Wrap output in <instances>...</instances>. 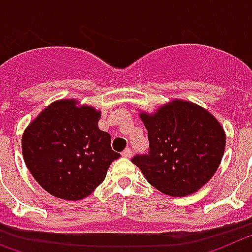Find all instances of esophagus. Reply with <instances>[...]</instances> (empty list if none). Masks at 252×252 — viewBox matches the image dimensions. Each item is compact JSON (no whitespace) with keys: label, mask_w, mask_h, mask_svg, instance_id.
I'll return each instance as SVG.
<instances>
[{"label":"esophagus","mask_w":252,"mask_h":252,"mask_svg":"<svg viewBox=\"0 0 252 252\" xmlns=\"http://www.w3.org/2000/svg\"><path fill=\"white\" fill-rule=\"evenodd\" d=\"M122 156L123 157H126V158H129V157L132 156V150L130 148H126V150L122 152Z\"/></svg>","instance_id":"obj_1"}]
</instances>
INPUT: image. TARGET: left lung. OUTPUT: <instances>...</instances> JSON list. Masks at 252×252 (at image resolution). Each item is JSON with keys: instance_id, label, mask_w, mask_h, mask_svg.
Instances as JSON below:
<instances>
[{"instance_id": "8db88e82", "label": "left lung", "mask_w": 252, "mask_h": 252, "mask_svg": "<svg viewBox=\"0 0 252 252\" xmlns=\"http://www.w3.org/2000/svg\"><path fill=\"white\" fill-rule=\"evenodd\" d=\"M150 150L137 155L148 183L163 194L185 196L211 180L222 161L226 134L209 111L184 100H172L155 114L141 113Z\"/></svg>"}]
</instances>
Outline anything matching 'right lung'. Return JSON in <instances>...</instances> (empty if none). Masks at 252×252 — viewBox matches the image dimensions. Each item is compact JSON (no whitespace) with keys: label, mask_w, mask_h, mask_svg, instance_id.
Returning <instances> with one entry per match:
<instances>
[{"label":"right lung","mask_w":252,"mask_h":252,"mask_svg":"<svg viewBox=\"0 0 252 252\" xmlns=\"http://www.w3.org/2000/svg\"><path fill=\"white\" fill-rule=\"evenodd\" d=\"M100 117L93 106L63 99L52 102L25 129L24 161L45 191L80 200L104 181L120 155L111 150L110 134L99 129Z\"/></svg>","instance_id":"obj_1"}]
</instances>
